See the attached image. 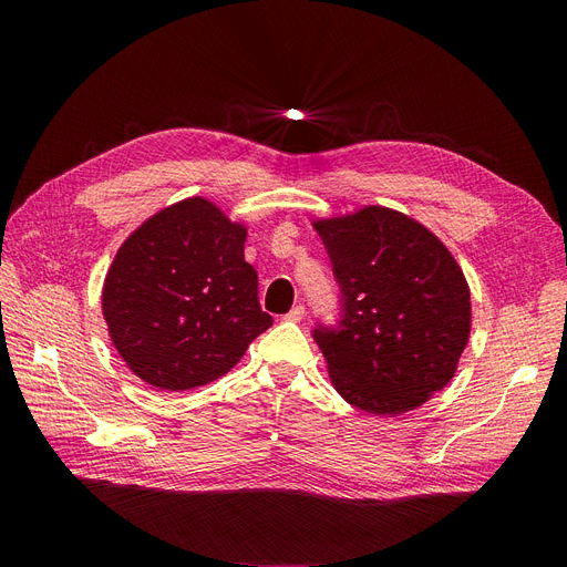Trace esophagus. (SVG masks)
<instances>
[{"label":"esophagus","instance_id":"1","mask_svg":"<svg viewBox=\"0 0 567 567\" xmlns=\"http://www.w3.org/2000/svg\"><path fill=\"white\" fill-rule=\"evenodd\" d=\"M303 317H306V308H303V303H296V306L285 315V319H287V321H293V323H296V321H301Z\"/></svg>","mask_w":567,"mask_h":567}]
</instances>
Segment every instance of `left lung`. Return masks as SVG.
I'll list each match as a JSON object with an SVG mask.
<instances>
[{
	"mask_svg": "<svg viewBox=\"0 0 567 567\" xmlns=\"http://www.w3.org/2000/svg\"><path fill=\"white\" fill-rule=\"evenodd\" d=\"M340 287L336 323H317L336 391L355 409L395 415L455 374L471 331V293L439 238L383 206L315 223Z\"/></svg>",
	"mask_w": 567,
	"mask_h": 567,
	"instance_id": "1",
	"label": "left lung"
}]
</instances>
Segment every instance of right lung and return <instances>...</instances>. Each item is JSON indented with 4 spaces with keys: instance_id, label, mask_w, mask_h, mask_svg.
I'll return each instance as SVG.
<instances>
[{
    "instance_id": "1",
    "label": "right lung",
    "mask_w": 567,
    "mask_h": 567,
    "mask_svg": "<svg viewBox=\"0 0 567 567\" xmlns=\"http://www.w3.org/2000/svg\"><path fill=\"white\" fill-rule=\"evenodd\" d=\"M246 229L190 197L148 218L118 248L103 287L110 338L126 365L161 391L229 372L274 323L259 308Z\"/></svg>"
}]
</instances>
